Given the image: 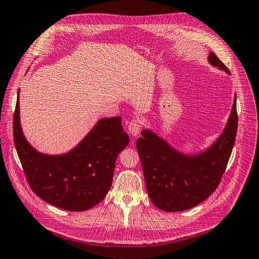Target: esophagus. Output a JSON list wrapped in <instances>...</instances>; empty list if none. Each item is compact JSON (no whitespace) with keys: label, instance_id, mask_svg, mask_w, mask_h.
Returning <instances> with one entry per match:
<instances>
[{"label":"esophagus","instance_id":"esophagus-1","mask_svg":"<svg viewBox=\"0 0 259 259\" xmlns=\"http://www.w3.org/2000/svg\"><path fill=\"white\" fill-rule=\"evenodd\" d=\"M141 128H142V123H141L140 120L133 119V120L129 121L128 131H129V134L133 136V137L138 136L140 134Z\"/></svg>","mask_w":259,"mask_h":259}]
</instances>
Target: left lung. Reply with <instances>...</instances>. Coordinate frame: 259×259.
<instances>
[{
    "instance_id": "obj_1",
    "label": "left lung",
    "mask_w": 259,
    "mask_h": 259,
    "mask_svg": "<svg viewBox=\"0 0 259 259\" xmlns=\"http://www.w3.org/2000/svg\"><path fill=\"white\" fill-rule=\"evenodd\" d=\"M208 61L229 73L213 52ZM236 95L227 124L206 150L186 155L150 129L141 131L137 140L148 195L153 205L164 211H184L210 196L219 185L235 144L238 117Z\"/></svg>"
}]
</instances>
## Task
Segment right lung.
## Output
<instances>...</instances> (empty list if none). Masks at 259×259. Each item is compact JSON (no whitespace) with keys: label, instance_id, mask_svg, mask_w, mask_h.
<instances>
[{"label":"right lung","instance_id":"obj_1","mask_svg":"<svg viewBox=\"0 0 259 259\" xmlns=\"http://www.w3.org/2000/svg\"><path fill=\"white\" fill-rule=\"evenodd\" d=\"M19 93L13 138L31 189L46 202L63 210L84 211L95 207L108 194L115 160L129 144L121 117L99 120L67 153L47 155L35 150L25 139L20 122Z\"/></svg>","mask_w":259,"mask_h":259}]
</instances>
